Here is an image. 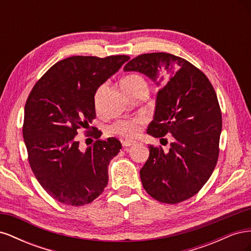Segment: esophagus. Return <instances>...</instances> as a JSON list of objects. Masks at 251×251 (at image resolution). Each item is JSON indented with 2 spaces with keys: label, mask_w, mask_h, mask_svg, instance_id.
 Instances as JSON below:
<instances>
[{
  "label": "esophagus",
  "mask_w": 251,
  "mask_h": 251,
  "mask_svg": "<svg viewBox=\"0 0 251 251\" xmlns=\"http://www.w3.org/2000/svg\"><path fill=\"white\" fill-rule=\"evenodd\" d=\"M135 143H136V141H135V140L126 139V140H124V141H123V146H124V147H126V148H128V147H131V146H134Z\"/></svg>",
  "instance_id": "esophagus-1"
}]
</instances>
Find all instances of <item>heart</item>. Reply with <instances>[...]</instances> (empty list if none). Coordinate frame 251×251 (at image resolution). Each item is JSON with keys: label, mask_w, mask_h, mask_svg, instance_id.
Returning <instances> with one entry per match:
<instances>
[{"label": "heart", "mask_w": 251, "mask_h": 251, "mask_svg": "<svg viewBox=\"0 0 251 251\" xmlns=\"http://www.w3.org/2000/svg\"><path fill=\"white\" fill-rule=\"evenodd\" d=\"M105 87H107V83H102L95 92L94 104L96 108H98V105H100V98ZM121 87H123V89L128 95L132 96L133 94L139 92V91L148 90V82L144 79V77L139 74H130L126 75V76L121 80ZM144 124H146V118L142 116H138L131 119H123L114 123L111 126V131L112 133L124 136V137L132 138L140 133L141 126Z\"/></svg>", "instance_id": "obj_1"}]
</instances>
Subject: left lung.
Wrapping results in <instances>:
<instances>
[{"label": "left lung", "instance_id": "left-lung-1", "mask_svg": "<svg viewBox=\"0 0 251 251\" xmlns=\"http://www.w3.org/2000/svg\"><path fill=\"white\" fill-rule=\"evenodd\" d=\"M124 70L146 74L160 87L148 133L174 138L169 151L149 146L150 157L140 170L143 188L162 203L192 198L211 176L219 157L222 114L214 87L200 69L170 53H144Z\"/></svg>", "mask_w": 251, "mask_h": 251}]
</instances>
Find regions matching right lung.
<instances>
[{"instance_id":"1","label":"right lung","mask_w":251,"mask_h":251,"mask_svg":"<svg viewBox=\"0 0 251 251\" xmlns=\"http://www.w3.org/2000/svg\"><path fill=\"white\" fill-rule=\"evenodd\" d=\"M128 59L127 55L67 57L36 81L27 98L23 137L30 168L45 191L60 203L89 204L108 184V166L121 150L120 141L103 140L95 130V141L81 151L75 136L96 117L98 87Z\"/></svg>"}]
</instances>
